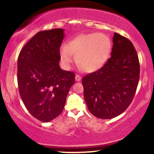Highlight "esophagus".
<instances>
[{
	"label": "esophagus",
	"mask_w": 154,
	"mask_h": 154,
	"mask_svg": "<svg viewBox=\"0 0 154 154\" xmlns=\"http://www.w3.org/2000/svg\"><path fill=\"white\" fill-rule=\"evenodd\" d=\"M81 79H82V77H81L80 75H75V80L76 81H80Z\"/></svg>",
	"instance_id": "esophagus-1"
}]
</instances>
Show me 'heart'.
<instances>
[{
	"mask_svg": "<svg viewBox=\"0 0 154 154\" xmlns=\"http://www.w3.org/2000/svg\"><path fill=\"white\" fill-rule=\"evenodd\" d=\"M111 51V41L103 33H90L76 37L68 44L60 47L61 63L69 69L76 61L82 69L88 72L97 71L105 64Z\"/></svg>",
	"mask_w": 154,
	"mask_h": 154,
	"instance_id": "heart-1",
	"label": "heart"
}]
</instances>
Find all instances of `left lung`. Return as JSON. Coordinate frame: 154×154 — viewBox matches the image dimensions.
<instances>
[{
  "label": "left lung",
  "instance_id": "obj_1",
  "mask_svg": "<svg viewBox=\"0 0 154 154\" xmlns=\"http://www.w3.org/2000/svg\"><path fill=\"white\" fill-rule=\"evenodd\" d=\"M110 59L98 71L83 77L84 98L93 115L116 117L133 100L140 78L138 56L133 44L114 33Z\"/></svg>",
  "mask_w": 154,
  "mask_h": 154
}]
</instances>
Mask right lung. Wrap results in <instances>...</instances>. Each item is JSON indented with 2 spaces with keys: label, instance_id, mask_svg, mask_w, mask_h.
<instances>
[{
  "label": "right lung",
  "instance_id": "1",
  "mask_svg": "<svg viewBox=\"0 0 154 154\" xmlns=\"http://www.w3.org/2000/svg\"><path fill=\"white\" fill-rule=\"evenodd\" d=\"M63 29L40 31L25 44L17 61L19 91L28 111L48 122L62 112L75 74L59 66Z\"/></svg>",
  "mask_w": 154,
  "mask_h": 154
}]
</instances>
